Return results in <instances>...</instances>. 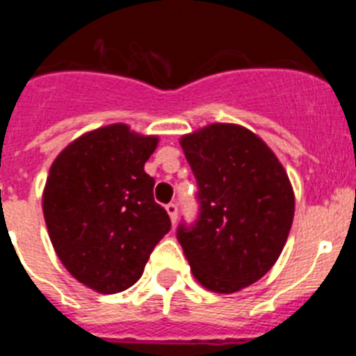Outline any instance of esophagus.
Segmentation results:
<instances>
[{
	"label": "esophagus",
	"mask_w": 356,
	"mask_h": 356,
	"mask_svg": "<svg viewBox=\"0 0 356 356\" xmlns=\"http://www.w3.org/2000/svg\"><path fill=\"white\" fill-rule=\"evenodd\" d=\"M165 210H168L169 217H171V222L175 225L176 219H178V205L176 203H169V205H165Z\"/></svg>",
	"instance_id": "esophagus-1"
}]
</instances>
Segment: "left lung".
Here are the masks:
<instances>
[{
	"label": "left lung",
	"mask_w": 356,
	"mask_h": 356,
	"mask_svg": "<svg viewBox=\"0 0 356 356\" xmlns=\"http://www.w3.org/2000/svg\"><path fill=\"white\" fill-rule=\"evenodd\" d=\"M197 184L200 216L176 237L194 278L232 294L278 260L294 219V193L276 155L253 131L216 122L180 140Z\"/></svg>",
	"instance_id": "left-lung-1"
}]
</instances>
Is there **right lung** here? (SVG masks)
<instances>
[{
    "label": "right lung",
    "instance_id": "obj_1",
    "mask_svg": "<svg viewBox=\"0 0 356 356\" xmlns=\"http://www.w3.org/2000/svg\"><path fill=\"white\" fill-rule=\"evenodd\" d=\"M156 144L110 124L78 137L49 169L42 210L53 248L78 282L102 294L131 287L171 229L144 171Z\"/></svg>",
    "mask_w": 356,
    "mask_h": 356
}]
</instances>
